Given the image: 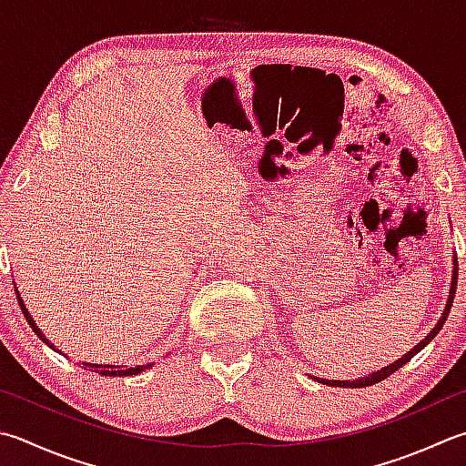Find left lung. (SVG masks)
<instances>
[{
  "instance_id": "left-lung-1",
  "label": "left lung",
  "mask_w": 466,
  "mask_h": 466,
  "mask_svg": "<svg viewBox=\"0 0 466 466\" xmlns=\"http://www.w3.org/2000/svg\"><path fill=\"white\" fill-rule=\"evenodd\" d=\"M457 277H459L457 254H452V280H451V290H449V299H446V307H444V311H442V315H441V319H439V323L434 325V329H432L431 333H428L420 343L414 345V348L410 350L408 353H404L402 358L396 360V361H391L390 366H386V368H381V370H378V371H371V373H368V376H363V378H355V380H325V378H317V376H309V378L317 380L319 384L333 386V388H366V386L378 384V381H381V380H386L388 376H391V373L398 371L400 368L404 366V363H408L410 360H412L418 351H422V350L426 348V345L431 343V341L434 339V337L439 335V331L442 329V325H444V321H446V317H449V313H451V307H452L454 293H457Z\"/></svg>"
}]
</instances>
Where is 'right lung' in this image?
Masks as SVG:
<instances>
[{"mask_svg":"<svg viewBox=\"0 0 466 466\" xmlns=\"http://www.w3.org/2000/svg\"><path fill=\"white\" fill-rule=\"evenodd\" d=\"M14 289H15L17 303H20V307H22V313H24V317H25L27 325L32 327V331H34L35 335H38L40 339H42L46 345H48L50 350L58 351V350H56V345L50 343V341H48V337H46V335L40 331V327L35 325V321H34V319H32L30 311H27L25 305H24V300H22V297H20V290H17V287H14ZM58 353H62V351H58ZM62 355H64V353H62ZM82 366H88V368H93V371L100 373V376H106V378H121V376H137V373H141V371H145V370L153 368V363H145V366H137V368H125V366H103V363H82Z\"/></svg>","mask_w":466,"mask_h":466,"instance_id":"right-lung-1","label":"right lung"}]
</instances>
